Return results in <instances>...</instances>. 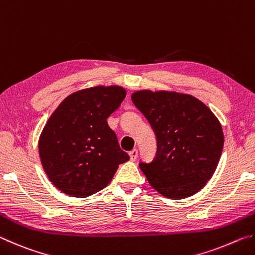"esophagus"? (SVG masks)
<instances>
[{"instance_id":"obj_1","label":"esophagus","mask_w":255,"mask_h":255,"mask_svg":"<svg viewBox=\"0 0 255 255\" xmlns=\"http://www.w3.org/2000/svg\"><path fill=\"white\" fill-rule=\"evenodd\" d=\"M129 156H130V159L131 161H136L137 159V156H138V150L137 149H132L129 152Z\"/></svg>"}]
</instances>
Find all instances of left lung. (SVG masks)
I'll return each instance as SVG.
<instances>
[{
	"mask_svg": "<svg viewBox=\"0 0 255 255\" xmlns=\"http://www.w3.org/2000/svg\"><path fill=\"white\" fill-rule=\"evenodd\" d=\"M131 100L156 135L154 159L139 163L149 184L171 199L200 191L223 152L224 133L216 116L189 94L144 90L133 93Z\"/></svg>",
	"mask_w": 255,
	"mask_h": 255,
	"instance_id": "8db88e82",
	"label": "left lung"
}]
</instances>
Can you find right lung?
<instances>
[{"mask_svg": "<svg viewBox=\"0 0 255 255\" xmlns=\"http://www.w3.org/2000/svg\"><path fill=\"white\" fill-rule=\"evenodd\" d=\"M125 98L120 86H94L68 96L50 116L38 147L47 176L60 191L92 196L128 161L107 122Z\"/></svg>", "mask_w": 255, "mask_h": 255, "instance_id": "obj_1", "label": "right lung"}]
</instances>
